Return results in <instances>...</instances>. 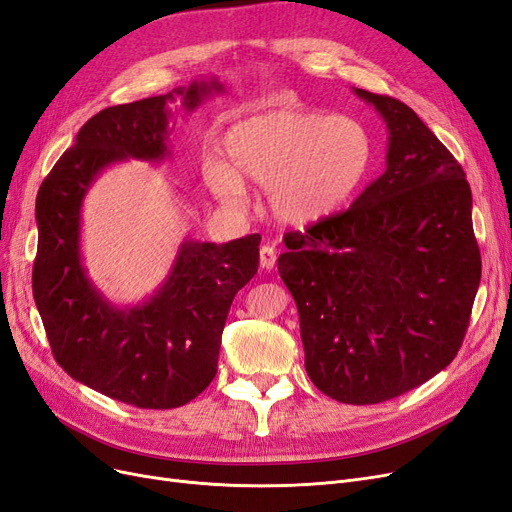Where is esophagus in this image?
I'll return each instance as SVG.
<instances>
[{
	"instance_id": "esophagus-1",
	"label": "esophagus",
	"mask_w": 512,
	"mask_h": 512,
	"mask_svg": "<svg viewBox=\"0 0 512 512\" xmlns=\"http://www.w3.org/2000/svg\"><path fill=\"white\" fill-rule=\"evenodd\" d=\"M277 262V250L275 245H262L260 248V267L271 271Z\"/></svg>"
}]
</instances>
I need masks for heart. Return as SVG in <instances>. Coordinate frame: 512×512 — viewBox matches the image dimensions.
<instances>
[{"instance_id": "obj_1", "label": "heart", "mask_w": 512, "mask_h": 512, "mask_svg": "<svg viewBox=\"0 0 512 512\" xmlns=\"http://www.w3.org/2000/svg\"><path fill=\"white\" fill-rule=\"evenodd\" d=\"M222 163L205 167L220 203L237 205L245 184L264 186L275 220L313 226L356 195L375 163V142L360 120L322 110L269 105L235 120L220 139Z\"/></svg>"}]
</instances>
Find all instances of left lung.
<instances>
[{
    "label": "left lung",
    "mask_w": 512,
    "mask_h": 512,
    "mask_svg": "<svg viewBox=\"0 0 512 512\" xmlns=\"http://www.w3.org/2000/svg\"><path fill=\"white\" fill-rule=\"evenodd\" d=\"M387 127L385 171L347 211L288 233L277 260L317 390L377 404L451 364L481 281L472 192L453 154L398 99L354 88Z\"/></svg>",
    "instance_id": "8db88e82"
}]
</instances>
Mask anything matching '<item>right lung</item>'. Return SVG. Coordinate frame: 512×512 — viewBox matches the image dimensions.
Returning <instances> with one entry per match:
<instances>
[{"instance_id": "right-lung-1", "label": "right lung", "mask_w": 512, "mask_h": 512, "mask_svg": "<svg viewBox=\"0 0 512 512\" xmlns=\"http://www.w3.org/2000/svg\"><path fill=\"white\" fill-rule=\"evenodd\" d=\"M222 93L218 78L201 76L167 95L101 110L35 199L33 298L52 354L72 379L139 409L182 407L216 377L226 315L258 271L260 235L220 245L184 237L163 284L142 303L116 305L84 267L82 205L112 165L171 156L173 103L195 112Z\"/></svg>"}]
</instances>
